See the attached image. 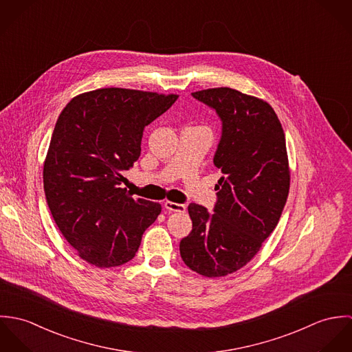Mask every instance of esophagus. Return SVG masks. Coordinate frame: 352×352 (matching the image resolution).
I'll return each mask as SVG.
<instances>
[{"instance_id":"1","label":"esophagus","mask_w":352,"mask_h":352,"mask_svg":"<svg viewBox=\"0 0 352 352\" xmlns=\"http://www.w3.org/2000/svg\"><path fill=\"white\" fill-rule=\"evenodd\" d=\"M164 207L168 211H176V212H184L186 211V206L180 204V203H175V201H166L164 203Z\"/></svg>"}]
</instances>
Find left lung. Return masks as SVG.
<instances>
[{
  "label": "left lung",
  "instance_id": "8db88e82",
  "mask_svg": "<svg viewBox=\"0 0 352 352\" xmlns=\"http://www.w3.org/2000/svg\"><path fill=\"white\" fill-rule=\"evenodd\" d=\"M192 96L221 118L214 165L222 177L214 212L190 203L192 232L180 241V254L192 271L219 278L250 263L276 228L289 197V158L285 131L267 101L232 88Z\"/></svg>",
  "mask_w": 352,
  "mask_h": 352
}]
</instances>
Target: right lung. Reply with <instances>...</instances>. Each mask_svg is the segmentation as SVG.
<instances>
[{
    "mask_svg": "<svg viewBox=\"0 0 352 352\" xmlns=\"http://www.w3.org/2000/svg\"><path fill=\"white\" fill-rule=\"evenodd\" d=\"M177 98L102 88L62 109L43 166L45 194L60 233L89 264L130 261L161 212L160 203L129 195L123 175L141 155L144 129Z\"/></svg>",
    "mask_w": 352,
    "mask_h": 352,
    "instance_id": "1",
    "label": "right lung"
}]
</instances>
